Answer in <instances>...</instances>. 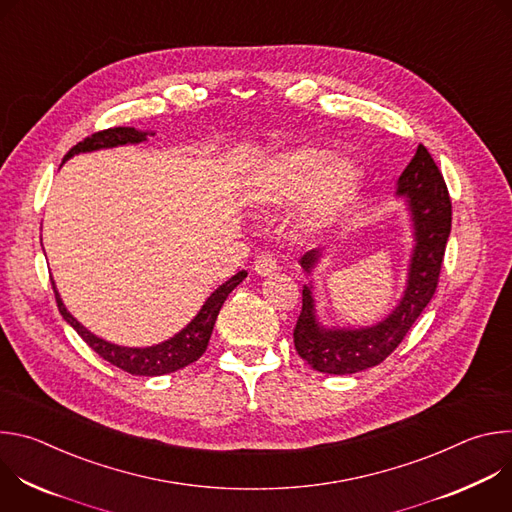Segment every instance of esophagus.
<instances>
[{
	"label": "esophagus",
	"instance_id": "esophagus-1",
	"mask_svg": "<svg viewBox=\"0 0 512 512\" xmlns=\"http://www.w3.org/2000/svg\"><path fill=\"white\" fill-rule=\"evenodd\" d=\"M253 269H255L257 275L267 277V275L277 271V259L273 255H269V253H261V255H257V259L253 263Z\"/></svg>",
	"mask_w": 512,
	"mask_h": 512
}]
</instances>
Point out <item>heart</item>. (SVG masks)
<instances>
[{"mask_svg":"<svg viewBox=\"0 0 512 512\" xmlns=\"http://www.w3.org/2000/svg\"><path fill=\"white\" fill-rule=\"evenodd\" d=\"M360 190V168L320 148L283 150L263 158L251 174L249 196L261 208L300 200L298 225L318 237L342 221Z\"/></svg>","mask_w":512,"mask_h":512,"instance_id":"heart-1","label":"heart"}]
</instances>
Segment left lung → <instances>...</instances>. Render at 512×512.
I'll return each instance as SVG.
<instances>
[{"instance_id":"8db88e82","label":"left lung","mask_w":512,"mask_h":512,"mask_svg":"<svg viewBox=\"0 0 512 512\" xmlns=\"http://www.w3.org/2000/svg\"><path fill=\"white\" fill-rule=\"evenodd\" d=\"M395 194L405 198L413 229V251L403 296L395 310L373 326L326 328L316 314L312 283L304 285L294 344L314 371L352 375L377 367L401 344L435 294L452 231V202L440 168L421 143L399 176ZM320 259L322 249H312L300 259V265L306 273H312Z\"/></svg>"}]
</instances>
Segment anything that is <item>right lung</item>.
I'll return each mask as SVG.
<instances>
[{
	"label": "right lung",
	"mask_w": 512,
	"mask_h": 512,
	"mask_svg": "<svg viewBox=\"0 0 512 512\" xmlns=\"http://www.w3.org/2000/svg\"><path fill=\"white\" fill-rule=\"evenodd\" d=\"M148 135H154V131L152 133L150 131H139L135 127H111V129H105V131H97L91 137H87L81 143H77L75 148H72L64 156V162L70 160L72 156H77V154L109 150V148H117V145H127V143H141V141L148 139ZM245 277H247V271H239L229 281H225L223 285H218L212 291V294L206 298L204 306L192 318V322L186 324V328H182L170 340H164V342L154 344V346H145V348L119 346V344H113V342H107V340L95 336L91 330H87L75 316H72L66 310V306L62 304V298L58 294L54 281H52V289H54L58 312L62 314V318L79 332V336L101 358H105L107 362L115 364L117 369L129 373V375L160 377V375H168V373H174V371H180V369L188 367L190 362L198 360L204 354L218 312H221V308H223L225 300L229 298L231 291Z\"/></svg>",
	"instance_id": "obj_1"
}]
</instances>
